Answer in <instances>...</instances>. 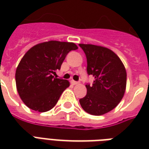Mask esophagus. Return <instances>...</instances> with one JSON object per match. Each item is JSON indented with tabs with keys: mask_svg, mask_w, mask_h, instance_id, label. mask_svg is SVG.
Returning a JSON list of instances; mask_svg holds the SVG:
<instances>
[{
	"mask_svg": "<svg viewBox=\"0 0 149 149\" xmlns=\"http://www.w3.org/2000/svg\"><path fill=\"white\" fill-rule=\"evenodd\" d=\"M71 84H72V85H78V81H74V80H71Z\"/></svg>",
	"mask_w": 149,
	"mask_h": 149,
	"instance_id": "1",
	"label": "esophagus"
}]
</instances>
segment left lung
I'll list each match as a JSON object with an SVG mask.
<instances>
[{"label":"left lung","instance_id":"1","mask_svg":"<svg viewBox=\"0 0 149 149\" xmlns=\"http://www.w3.org/2000/svg\"><path fill=\"white\" fill-rule=\"evenodd\" d=\"M87 59V73L95 78L86 84L87 94L79 100L88 113L100 116L111 111L121 101L127 84L124 64L111 49L92 44H79Z\"/></svg>","mask_w":149,"mask_h":149}]
</instances>
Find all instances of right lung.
<instances>
[{"label": "right lung", "mask_w": 149, "mask_h": 149, "mask_svg": "<svg viewBox=\"0 0 149 149\" xmlns=\"http://www.w3.org/2000/svg\"><path fill=\"white\" fill-rule=\"evenodd\" d=\"M77 49L74 42L51 40L26 52L16 69L15 81L19 96L29 108L47 112L56 104L70 84L53 74L61 69L67 54Z\"/></svg>", "instance_id": "1"}]
</instances>
